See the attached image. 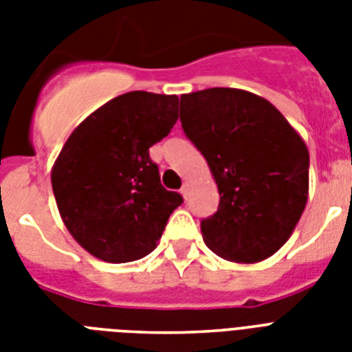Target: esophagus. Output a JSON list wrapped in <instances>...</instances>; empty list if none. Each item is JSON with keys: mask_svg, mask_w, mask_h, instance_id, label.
Here are the masks:
<instances>
[{"mask_svg": "<svg viewBox=\"0 0 352 352\" xmlns=\"http://www.w3.org/2000/svg\"><path fill=\"white\" fill-rule=\"evenodd\" d=\"M181 193H182V197L188 199V195H190V184H188V182H184V184H182Z\"/></svg>", "mask_w": 352, "mask_h": 352, "instance_id": "34e87169", "label": "esophagus"}]
</instances>
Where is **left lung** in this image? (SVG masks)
<instances>
[{
    "label": "left lung",
    "instance_id": "obj_1",
    "mask_svg": "<svg viewBox=\"0 0 352 352\" xmlns=\"http://www.w3.org/2000/svg\"><path fill=\"white\" fill-rule=\"evenodd\" d=\"M181 124L221 195L217 212L201 221L204 243L228 261L272 256L305 210V142L270 102L230 87L182 95Z\"/></svg>",
    "mask_w": 352,
    "mask_h": 352
}]
</instances>
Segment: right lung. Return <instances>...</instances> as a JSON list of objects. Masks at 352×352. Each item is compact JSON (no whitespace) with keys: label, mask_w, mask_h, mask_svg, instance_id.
I'll use <instances>...</instances> for the list:
<instances>
[{"label":"right lung","mask_w":352,"mask_h":352,"mask_svg":"<svg viewBox=\"0 0 352 352\" xmlns=\"http://www.w3.org/2000/svg\"><path fill=\"white\" fill-rule=\"evenodd\" d=\"M179 98L131 91L80 124L52 168L63 223L85 250L107 263L148 256L182 195L160 184L149 148L171 131Z\"/></svg>","instance_id":"right-lung-1"}]
</instances>
